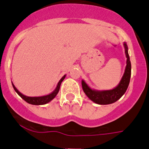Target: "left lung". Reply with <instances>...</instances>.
Listing matches in <instances>:
<instances>
[{
  "mask_svg": "<svg viewBox=\"0 0 149 149\" xmlns=\"http://www.w3.org/2000/svg\"><path fill=\"white\" fill-rule=\"evenodd\" d=\"M125 47V54L127 57V66L125 69L124 74L121 79L120 82L117 87L111 90H104V91H98V90L92 89L88 87V86L85 82L84 80H82V89L85 94L88 96V98L91 99L95 103L98 104H110L114 103L119 100L127 91L128 88L130 80L131 77V63L130 61V56L128 54V47L127 43L123 44Z\"/></svg>",
  "mask_w": 149,
  "mask_h": 149,
  "instance_id": "left-lung-1",
  "label": "left lung"
}]
</instances>
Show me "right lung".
<instances>
[{"instance_id":"obj_1","label":"right lung","mask_w":149,"mask_h":149,"mask_svg":"<svg viewBox=\"0 0 149 149\" xmlns=\"http://www.w3.org/2000/svg\"><path fill=\"white\" fill-rule=\"evenodd\" d=\"M65 77H66V75H64V76L61 79V80L58 82V84H57L56 88L54 90L53 92H51V94L45 96H39V97H29V96L24 95H22L21 92H19L18 90H17V88L15 87L14 85H13V83H12V85H13V88H14L15 91H16V92L20 96L22 99L24 100V101H26L27 103L31 104H34V105H42V104H45L48 103V102H51V100L55 98V96L57 95L58 92H59L61 82H63Z\"/></svg>"}]
</instances>
